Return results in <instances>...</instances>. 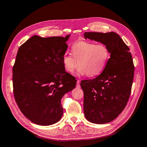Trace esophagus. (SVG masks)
<instances>
[{"label": "esophagus", "instance_id": "esophagus-1", "mask_svg": "<svg viewBox=\"0 0 147 147\" xmlns=\"http://www.w3.org/2000/svg\"><path fill=\"white\" fill-rule=\"evenodd\" d=\"M76 87L77 88H80V80H77V84H76Z\"/></svg>", "mask_w": 147, "mask_h": 147}]
</instances>
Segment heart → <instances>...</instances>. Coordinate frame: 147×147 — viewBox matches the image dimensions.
<instances>
[{
    "instance_id": "heart-1",
    "label": "heart",
    "mask_w": 147,
    "mask_h": 147,
    "mask_svg": "<svg viewBox=\"0 0 147 147\" xmlns=\"http://www.w3.org/2000/svg\"><path fill=\"white\" fill-rule=\"evenodd\" d=\"M71 54L63 56L64 68L73 73L78 67V74L93 77L100 74L106 67L110 56L108 47L104 44H95L86 41L76 42L71 47Z\"/></svg>"
}]
</instances>
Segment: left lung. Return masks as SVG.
<instances>
[{
    "label": "left lung",
    "instance_id": "obj_1",
    "mask_svg": "<svg viewBox=\"0 0 147 147\" xmlns=\"http://www.w3.org/2000/svg\"><path fill=\"white\" fill-rule=\"evenodd\" d=\"M84 36L105 45L111 54L100 75L80 83L87 120L108 123L123 111L130 97L134 74L132 57L130 49L115 32H85Z\"/></svg>",
    "mask_w": 147,
    "mask_h": 147
}]
</instances>
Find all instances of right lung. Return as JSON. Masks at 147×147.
Here are the masks:
<instances>
[{"mask_svg": "<svg viewBox=\"0 0 147 147\" xmlns=\"http://www.w3.org/2000/svg\"><path fill=\"white\" fill-rule=\"evenodd\" d=\"M66 37L34 36L19 47L13 67V94L24 115L32 123L49 126L60 120L61 99L75 88V77L65 72L63 56Z\"/></svg>", "mask_w": 147, "mask_h": 147, "instance_id": "1", "label": "right lung"}]
</instances>
